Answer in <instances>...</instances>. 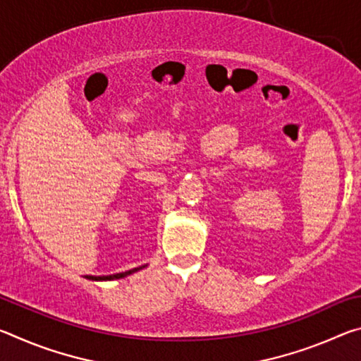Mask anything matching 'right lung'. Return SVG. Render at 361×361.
Masks as SVG:
<instances>
[{
    "mask_svg": "<svg viewBox=\"0 0 361 361\" xmlns=\"http://www.w3.org/2000/svg\"><path fill=\"white\" fill-rule=\"evenodd\" d=\"M145 266H140L135 269H130V271H126V272H121V274H113V276H100V277H95V276H87L89 280H97V282H102V280H118V279H124L127 276H130V274L140 271V269H143Z\"/></svg>",
    "mask_w": 361,
    "mask_h": 361,
    "instance_id": "1",
    "label": "right lung"
}]
</instances>
